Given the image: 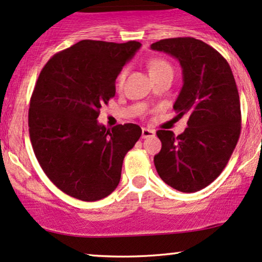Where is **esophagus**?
I'll return each instance as SVG.
<instances>
[{"label": "esophagus", "instance_id": "obj_1", "mask_svg": "<svg viewBox=\"0 0 262 262\" xmlns=\"http://www.w3.org/2000/svg\"><path fill=\"white\" fill-rule=\"evenodd\" d=\"M154 135H155V130H152V129H148V128H142V130H141L142 139L154 137Z\"/></svg>", "mask_w": 262, "mask_h": 262}]
</instances>
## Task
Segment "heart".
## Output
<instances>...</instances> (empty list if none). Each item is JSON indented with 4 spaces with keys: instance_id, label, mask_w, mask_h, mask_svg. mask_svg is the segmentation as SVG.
I'll return each instance as SVG.
<instances>
[{
    "instance_id": "1",
    "label": "heart",
    "mask_w": 262,
    "mask_h": 262,
    "mask_svg": "<svg viewBox=\"0 0 262 262\" xmlns=\"http://www.w3.org/2000/svg\"><path fill=\"white\" fill-rule=\"evenodd\" d=\"M147 68H148V72H150V75L152 76V78L158 77V76L164 75V74L173 75V68H171L169 61H167L165 59H162V58L150 59L147 62ZM125 75H127V70L123 69V70L120 72V75L117 76V79H116V84H117V87H121V85L124 83Z\"/></svg>"
}]
</instances>
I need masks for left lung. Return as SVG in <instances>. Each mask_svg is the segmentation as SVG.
Masks as SVG:
<instances>
[{"label":"left lung","instance_id":"1","mask_svg":"<svg viewBox=\"0 0 262 262\" xmlns=\"http://www.w3.org/2000/svg\"><path fill=\"white\" fill-rule=\"evenodd\" d=\"M180 61L184 85L174 104L187 128L175 137L157 130L162 142L154 158L156 170L175 190L197 192L221 174L241 135V102L233 74L216 49L193 37L164 38L152 43Z\"/></svg>","mask_w":262,"mask_h":262}]
</instances>
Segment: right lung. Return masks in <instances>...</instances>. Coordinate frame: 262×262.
Instances as JSON below:
<instances>
[{
    "label": "right lung",
    "instance_id": "add662e5",
    "mask_svg": "<svg viewBox=\"0 0 262 262\" xmlns=\"http://www.w3.org/2000/svg\"><path fill=\"white\" fill-rule=\"evenodd\" d=\"M140 46L83 39L43 66L30 99V140L43 171L69 196L99 201L120 183L124 156L141 128L125 123L108 130L97 118Z\"/></svg>",
    "mask_w": 262,
    "mask_h": 262
}]
</instances>
